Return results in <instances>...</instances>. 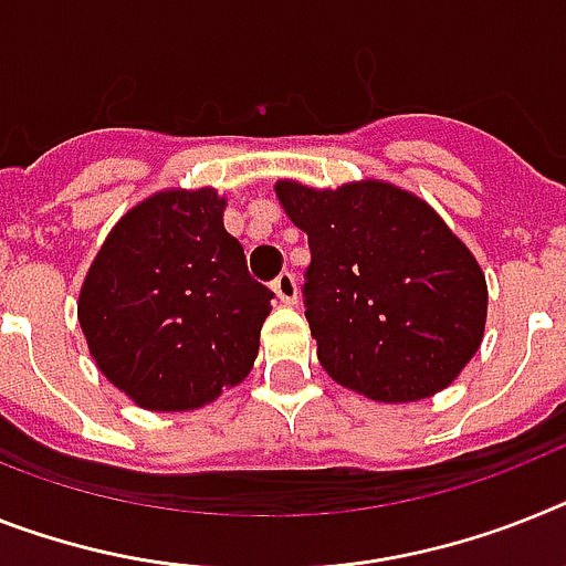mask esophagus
<instances>
[{"mask_svg": "<svg viewBox=\"0 0 566 566\" xmlns=\"http://www.w3.org/2000/svg\"><path fill=\"white\" fill-rule=\"evenodd\" d=\"M273 291H275V296H279V302H284V305H293V302H296V298H298L296 275H293V273L275 275Z\"/></svg>", "mask_w": 566, "mask_h": 566, "instance_id": "34e87169", "label": "esophagus"}]
</instances>
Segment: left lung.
I'll return each mask as SVG.
<instances>
[{
	"label": "left lung",
	"instance_id": "8db88e82",
	"mask_svg": "<svg viewBox=\"0 0 566 566\" xmlns=\"http://www.w3.org/2000/svg\"><path fill=\"white\" fill-rule=\"evenodd\" d=\"M307 232L302 298L319 363L379 402L443 391L481 348L486 282L474 255L429 203L365 180L316 192L275 184Z\"/></svg>",
	"mask_w": 566,
	"mask_h": 566
}]
</instances>
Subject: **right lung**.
<instances>
[{"label":"right lung","instance_id":"1","mask_svg":"<svg viewBox=\"0 0 566 566\" xmlns=\"http://www.w3.org/2000/svg\"><path fill=\"white\" fill-rule=\"evenodd\" d=\"M273 291L247 270L216 189L160 192L120 218L80 293L97 368L151 411H187L250 374Z\"/></svg>","mask_w":566,"mask_h":566}]
</instances>
